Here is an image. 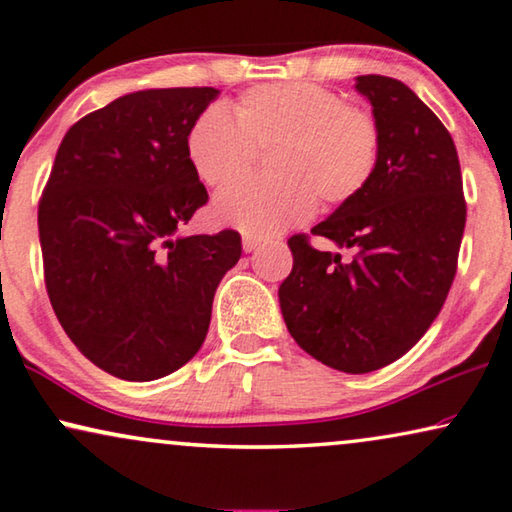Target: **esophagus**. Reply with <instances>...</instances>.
<instances>
[{
    "label": "esophagus",
    "mask_w": 512,
    "mask_h": 512,
    "mask_svg": "<svg viewBox=\"0 0 512 512\" xmlns=\"http://www.w3.org/2000/svg\"><path fill=\"white\" fill-rule=\"evenodd\" d=\"M259 246H262V239L259 237H248V234L243 237V250H246V253H253V250Z\"/></svg>",
    "instance_id": "34e87169"
}]
</instances>
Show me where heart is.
<instances>
[{
  "label": "heart",
  "instance_id": "1",
  "mask_svg": "<svg viewBox=\"0 0 512 512\" xmlns=\"http://www.w3.org/2000/svg\"><path fill=\"white\" fill-rule=\"evenodd\" d=\"M186 159L207 186L237 182L255 150H271L264 182H241L218 193L212 218L248 237H271L323 207H342L371 184L380 164L383 132L367 109L348 107L330 88L287 81L243 93L234 116L221 104L193 120Z\"/></svg>",
  "mask_w": 512,
  "mask_h": 512
}]
</instances>
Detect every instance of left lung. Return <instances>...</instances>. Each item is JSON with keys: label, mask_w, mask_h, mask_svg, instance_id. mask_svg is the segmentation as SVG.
Wrapping results in <instances>:
<instances>
[{"label": "left lung", "mask_w": 512, "mask_h": 512, "mask_svg": "<svg viewBox=\"0 0 512 512\" xmlns=\"http://www.w3.org/2000/svg\"><path fill=\"white\" fill-rule=\"evenodd\" d=\"M355 88L383 132L371 184L312 227L351 257L287 243L294 269L280 310L296 344L328 367L369 373L399 360L440 314L456 278L467 205L456 145L399 79L362 75Z\"/></svg>", "instance_id": "8db88e82"}]
</instances>
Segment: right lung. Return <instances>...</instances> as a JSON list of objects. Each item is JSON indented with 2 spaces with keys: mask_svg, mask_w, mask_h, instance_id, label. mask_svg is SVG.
<instances>
[{
  "mask_svg": "<svg viewBox=\"0 0 512 512\" xmlns=\"http://www.w3.org/2000/svg\"><path fill=\"white\" fill-rule=\"evenodd\" d=\"M216 88H150L88 113L63 136L38 202L45 287L81 353L145 383L205 342L218 282L239 262L234 230L180 237L209 200L186 132Z\"/></svg>",
  "mask_w": 512,
  "mask_h": 512,
  "instance_id": "add662e5",
  "label": "right lung"
}]
</instances>
